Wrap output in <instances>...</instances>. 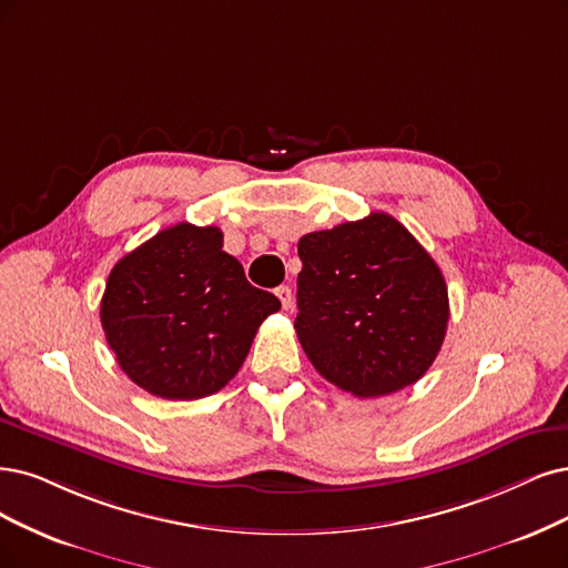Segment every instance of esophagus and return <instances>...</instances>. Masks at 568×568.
<instances>
[{"label": "esophagus", "mask_w": 568, "mask_h": 568, "mask_svg": "<svg viewBox=\"0 0 568 568\" xmlns=\"http://www.w3.org/2000/svg\"><path fill=\"white\" fill-rule=\"evenodd\" d=\"M276 297L281 300V304H283V308H285V311H287V308H292V302H295V297H292V290H290L287 285L276 287Z\"/></svg>", "instance_id": "34e87169"}]
</instances>
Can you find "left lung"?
<instances>
[{
	"instance_id": "1",
	"label": "left lung",
	"mask_w": 568,
	"mask_h": 568,
	"mask_svg": "<svg viewBox=\"0 0 568 568\" xmlns=\"http://www.w3.org/2000/svg\"><path fill=\"white\" fill-rule=\"evenodd\" d=\"M297 252L295 329L311 365L358 397L422 379L449 323L445 276L422 243L372 213L302 236Z\"/></svg>"
}]
</instances>
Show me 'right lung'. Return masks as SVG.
I'll use <instances>...</instances> for the list:
<instances>
[{"label": "right lung", "mask_w": 568, "mask_h": 568, "mask_svg": "<svg viewBox=\"0 0 568 568\" xmlns=\"http://www.w3.org/2000/svg\"><path fill=\"white\" fill-rule=\"evenodd\" d=\"M278 308L222 250L217 226L180 222L114 264L100 323L133 384L163 400H199L234 379Z\"/></svg>", "instance_id": "1"}]
</instances>
